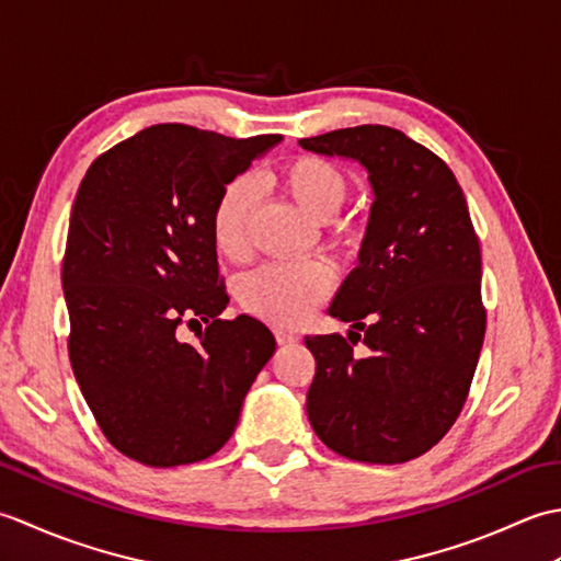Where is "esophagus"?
Returning a JSON list of instances; mask_svg holds the SVG:
<instances>
[{"label":"esophagus","mask_w":561,"mask_h":561,"mask_svg":"<svg viewBox=\"0 0 561 561\" xmlns=\"http://www.w3.org/2000/svg\"><path fill=\"white\" fill-rule=\"evenodd\" d=\"M274 337H277L279 344H294V342H299V335H294V332H287V330H277V332H274Z\"/></svg>","instance_id":"1"}]
</instances>
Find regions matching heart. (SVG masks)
I'll return each mask as SVG.
<instances>
[{"instance_id": "b5f03b06", "label": "heart", "mask_w": 561, "mask_h": 561, "mask_svg": "<svg viewBox=\"0 0 561 561\" xmlns=\"http://www.w3.org/2000/svg\"><path fill=\"white\" fill-rule=\"evenodd\" d=\"M274 183L318 221L335 217L350 195V178L335 163L316 153H301L284 161L274 173ZM253 207L255 187L250 178H233L221 187L209 217L211 243L219 255L229 260L243 257ZM364 236L362 224H340L335 229V241L344 248H356ZM332 270L320 260L265 265L245 274L238 284V299L245 311L272 325L299 328L332 294Z\"/></svg>"}]
</instances>
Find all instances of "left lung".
I'll return each instance as SVG.
<instances>
[{"label": "left lung", "instance_id": "1", "mask_svg": "<svg viewBox=\"0 0 561 561\" xmlns=\"http://www.w3.org/2000/svg\"><path fill=\"white\" fill-rule=\"evenodd\" d=\"M299 145L359 161L374 190L359 265L328 308L354 330L306 337L316 356L308 422L344 458L408 462L458 420L484 342L468 202L448 165L400 129L359 125ZM359 339L373 350L364 360L353 354Z\"/></svg>", "mask_w": 561, "mask_h": 561}]
</instances>
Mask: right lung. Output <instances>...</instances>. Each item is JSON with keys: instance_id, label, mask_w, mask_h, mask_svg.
Returning a JSON list of instances; mask_svg holds the SVG:
<instances>
[{"instance_id": "add662e5", "label": "right lung", "mask_w": 561, "mask_h": 561, "mask_svg": "<svg viewBox=\"0 0 561 561\" xmlns=\"http://www.w3.org/2000/svg\"><path fill=\"white\" fill-rule=\"evenodd\" d=\"M279 135L141 129L89 165L71 207L62 289L69 362L105 438L149 468L214 456L274 354L250 316L224 320L209 217L221 187ZM202 319L197 345L176 328Z\"/></svg>"}]
</instances>
